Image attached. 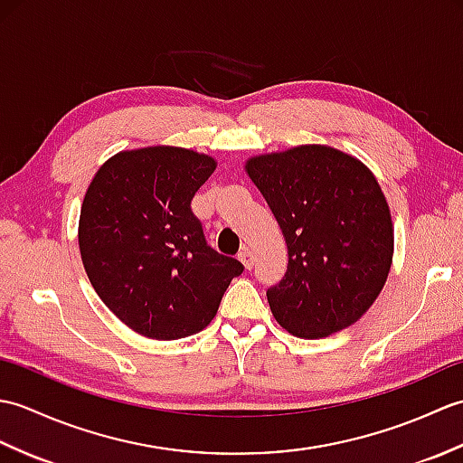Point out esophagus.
<instances>
[{"label":"esophagus","mask_w":463,"mask_h":463,"mask_svg":"<svg viewBox=\"0 0 463 463\" xmlns=\"http://www.w3.org/2000/svg\"><path fill=\"white\" fill-rule=\"evenodd\" d=\"M239 260L242 262V267L247 269V270H250V269L254 267V254H252L249 249H244V250L239 254Z\"/></svg>","instance_id":"esophagus-1"}]
</instances>
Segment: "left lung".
<instances>
[{
  "label": "left lung",
  "instance_id": "1",
  "mask_svg": "<svg viewBox=\"0 0 463 463\" xmlns=\"http://www.w3.org/2000/svg\"><path fill=\"white\" fill-rule=\"evenodd\" d=\"M244 171L270 206L288 269L267 297L280 326L304 340L352 326L380 297L394 222L376 176L330 145L252 155Z\"/></svg>",
  "mask_w": 463,
  "mask_h": 463
}]
</instances>
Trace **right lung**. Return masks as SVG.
<instances>
[{
	"instance_id": "right-lung-1",
	"label": "right lung",
	"mask_w": 463,
	"mask_h": 463,
	"mask_svg": "<svg viewBox=\"0 0 463 463\" xmlns=\"http://www.w3.org/2000/svg\"><path fill=\"white\" fill-rule=\"evenodd\" d=\"M216 159L153 145L109 156L87 186L77 239L87 277L117 318L153 340L204 330L242 264L206 247L191 213Z\"/></svg>"
}]
</instances>
